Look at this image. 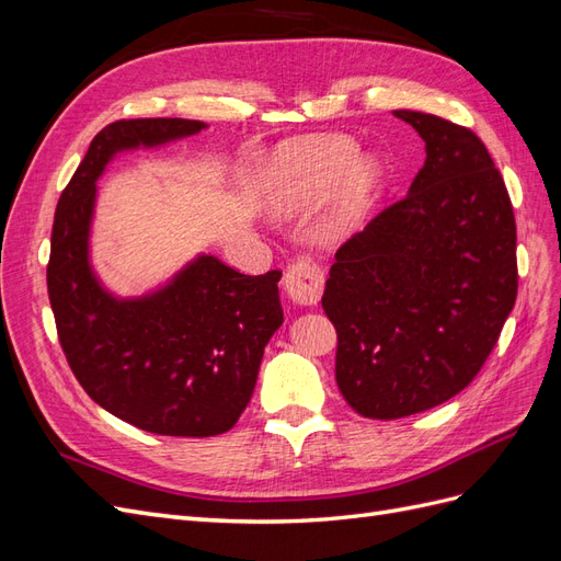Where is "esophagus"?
Returning a JSON list of instances; mask_svg holds the SVG:
<instances>
[{
    "mask_svg": "<svg viewBox=\"0 0 561 561\" xmlns=\"http://www.w3.org/2000/svg\"><path fill=\"white\" fill-rule=\"evenodd\" d=\"M283 287L293 301L301 307H313L322 295V271L311 257H297L285 268Z\"/></svg>",
    "mask_w": 561,
    "mask_h": 561,
    "instance_id": "1",
    "label": "esophagus"
}]
</instances>
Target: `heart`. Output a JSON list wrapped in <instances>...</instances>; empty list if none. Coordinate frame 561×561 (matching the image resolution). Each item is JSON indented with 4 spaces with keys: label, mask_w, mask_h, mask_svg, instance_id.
<instances>
[{
    "label": "heart",
    "mask_w": 561,
    "mask_h": 561,
    "mask_svg": "<svg viewBox=\"0 0 561 561\" xmlns=\"http://www.w3.org/2000/svg\"><path fill=\"white\" fill-rule=\"evenodd\" d=\"M353 159L355 145L344 138H318L285 147L276 163V192L271 198L274 210L290 213L299 203L313 198L342 175ZM377 178L379 171L375 163L358 161L351 165L339 192L336 217L332 222L334 231L358 217L369 192L375 190Z\"/></svg>",
    "instance_id": "heart-1"
}]
</instances>
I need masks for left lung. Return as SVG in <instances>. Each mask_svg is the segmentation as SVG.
<instances>
[{"instance_id": "obj_1", "label": "left lung", "mask_w": 561, "mask_h": 561, "mask_svg": "<svg viewBox=\"0 0 561 561\" xmlns=\"http://www.w3.org/2000/svg\"><path fill=\"white\" fill-rule=\"evenodd\" d=\"M426 142L410 194L336 250L322 309L334 375L365 419H402L478 377L517 299V227L489 149L470 128L393 112Z\"/></svg>"}]
</instances>
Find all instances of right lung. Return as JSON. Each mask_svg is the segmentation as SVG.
I'll return each mask as SVG.
<instances>
[{
    "label": "right lung",
    "mask_w": 561,
    "mask_h": 561,
    "mask_svg": "<svg viewBox=\"0 0 561 561\" xmlns=\"http://www.w3.org/2000/svg\"><path fill=\"white\" fill-rule=\"evenodd\" d=\"M206 128L194 118H122L100 130L60 194L46 285L67 365L89 398L135 428L175 437L222 435L248 407L283 322L280 271L245 276L198 257L161 293L118 301L91 274L95 180L122 149Z\"/></svg>",
    "instance_id": "add662e5"
}]
</instances>
